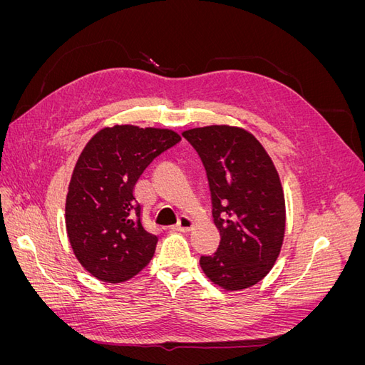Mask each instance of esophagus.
<instances>
[{
    "label": "esophagus",
    "instance_id": "obj_1",
    "mask_svg": "<svg viewBox=\"0 0 365 365\" xmlns=\"http://www.w3.org/2000/svg\"><path fill=\"white\" fill-rule=\"evenodd\" d=\"M193 228V220L189 217V216H181L178 224L173 225L172 230L175 231H184V233H187V231H190Z\"/></svg>",
    "mask_w": 365,
    "mask_h": 365
}]
</instances>
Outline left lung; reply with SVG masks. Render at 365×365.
<instances>
[{"mask_svg":"<svg viewBox=\"0 0 365 365\" xmlns=\"http://www.w3.org/2000/svg\"><path fill=\"white\" fill-rule=\"evenodd\" d=\"M201 157L212 192L219 248L201 268L227 291L260 282L277 260L284 237V195L275 165L248 130L227 125L182 132Z\"/></svg>","mask_w":365,"mask_h":365,"instance_id":"8db88e82","label":"left lung"}]
</instances>
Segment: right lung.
I'll use <instances>...</instances> for the list:
<instances>
[{"mask_svg": "<svg viewBox=\"0 0 365 365\" xmlns=\"http://www.w3.org/2000/svg\"><path fill=\"white\" fill-rule=\"evenodd\" d=\"M181 137L170 129L115 125L86 143L65 202L74 256L96 279L126 282L153 257L158 237L141 222L135 184L148 165Z\"/></svg>", "mask_w": 365, "mask_h": 365, "instance_id": "obj_1", "label": "right lung"}]
</instances>
